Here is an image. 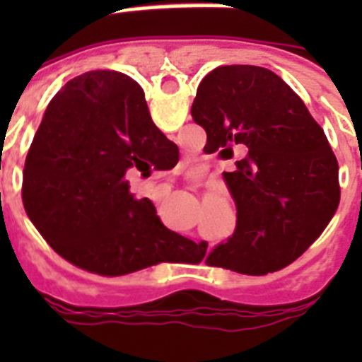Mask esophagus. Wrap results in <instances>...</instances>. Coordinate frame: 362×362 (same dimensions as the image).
I'll return each mask as SVG.
<instances>
[{
	"instance_id": "1",
	"label": "esophagus",
	"mask_w": 362,
	"mask_h": 362,
	"mask_svg": "<svg viewBox=\"0 0 362 362\" xmlns=\"http://www.w3.org/2000/svg\"><path fill=\"white\" fill-rule=\"evenodd\" d=\"M153 188H156V192H158L159 196H166V194L170 192L172 187L168 183H159V185H156V187H153ZM201 243H203V241H201Z\"/></svg>"
}]
</instances>
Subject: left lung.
Listing matches in <instances>:
<instances>
[{
  "mask_svg": "<svg viewBox=\"0 0 362 362\" xmlns=\"http://www.w3.org/2000/svg\"><path fill=\"white\" fill-rule=\"evenodd\" d=\"M192 117L206 132L204 152L246 156L225 183L238 226L209 255L210 267L268 274L288 267L337 210L339 165L303 99L272 70L217 66L197 86Z\"/></svg>",
  "mask_w": 362,
  "mask_h": 362,
  "instance_id": "8db88e82",
  "label": "left lung"
}]
</instances>
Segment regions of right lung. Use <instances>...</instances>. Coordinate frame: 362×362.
Here are the masks:
<instances>
[{"mask_svg": "<svg viewBox=\"0 0 362 362\" xmlns=\"http://www.w3.org/2000/svg\"><path fill=\"white\" fill-rule=\"evenodd\" d=\"M172 158L177 146L153 124L141 86L116 70L81 74L54 95L28 150V219L56 254L92 274L166 263L179 238L127 179Z\"/></svg>", "mask_w": 362, "mask_h": 362, "instance_id": "1", "label": "right lung"}]
</instances>
